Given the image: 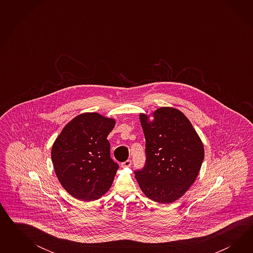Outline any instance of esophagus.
<instances>
[{
  "label": "esophagus",
  "mask_w": 253,
  "mask_h": 253,
  "mask_svg": "<svg viewBox=\"0 0 253 253\" xmlns=\"http://www.w3.org/2000/svg\"><path fill=\"white\" fill-rule=\"evenodd\" d=\"M130 165H131V161H130V160L124 161V162L122 163V167H123V168H129V167H130Z\"/></svg>",
  "instance_id": "1"
}]
</instances>
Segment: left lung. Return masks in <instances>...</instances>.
Instances as JSON below:
<instances>
[{"instance_id": "1", "label": "left lung", "mask_w": 253, "mask_h": 253, "mask_svg": "<svg viewBox=\"0 0 253 253\" xmlns=\"http://www.w3.org/2000/svg\"><path fill=\"white\" fill-rule=\"evenodd\" d=\"M139 119L146 138V162L135 171L138 184L151 200L174 202L199 175L205 155L203 143L186 116L174 107H161L150 115L140 113Z\"/></svg>"}]
</instances>
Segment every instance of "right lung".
Instances as JSON below:
<instances>
[{
  "label": "right lung",
  "instance_id": "right-lung-1",
  "mask_svg": "<svg viewBox=\"0 0 253 253\" xmlns=\"http://www.w3.org/2000/svg\"><path fill=\"white\" fill-rule=\"evenodd\" d=\"M112 118L85 112L72 119L52 146L54 172L73 198L92 201L111 187L119 165L110 158L107 137L115 127Z\"/></svg>",
  "mask_w": 253,
  "mask_h": 253
}]
</instances>
